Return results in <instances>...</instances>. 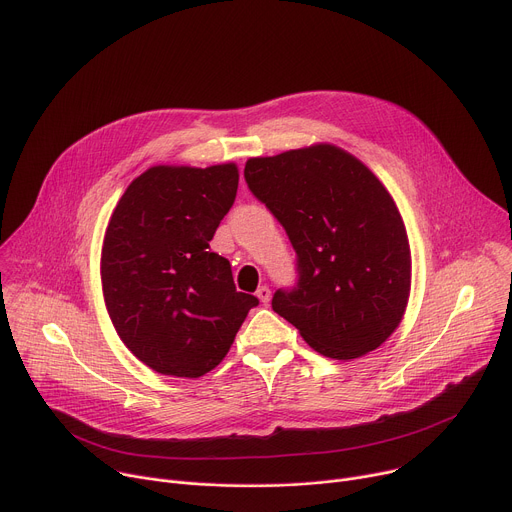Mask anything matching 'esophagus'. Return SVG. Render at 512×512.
Instances as JSON below:
<instances>
[{
    "instance_id": "1",
    "label": "esophagus",
    "mask_w": 512,
    "mask_h": 512,
    "mask_svg": "<svg viewBox=\"0 0 512 512\" xmlns=\"http://www.w3.org/2000/svg\"><path fill=\"white\" fill-rule=\"evenodd\" d=\"M255 294H257V298H259L263 304H267V302L271 300V289H269L267 285H259Z\"/></svg>"
}]
</instances>
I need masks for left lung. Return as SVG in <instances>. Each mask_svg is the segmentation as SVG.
Here are the masks:
<instances>
[{
  "label": "left lung",
  "mask_w": 512,
  "mask_h": 512,
  "mask_svg": "<svg viewBox=\"0 0 512 512\" xmlns=\"http://www.w3.org/2000/svg\"><path fill=\"white\" fill-rule=\"evenodd\" d=\"M245 180L298 255V285L277 289L273 310L328 358L379 348L411 291L407 231L381 180L332 143L251 158Z\"/></svg>",
  "instance_id": "8db88e82"
}]
</instances>
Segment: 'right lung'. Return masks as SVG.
Returning a JSON list of instances; mask_svg holds the SVG:
<instances>
[{
	"mask_svg": "<svg viewBox=\"0 0 512 512\" xmlns=\"http://www.w3.org/2000/svg\"><path fill=\"white\" fill-rule=\"evenodd\" d=\"M237 188L235 164L154 166L111 214L101 251L105 306L123 344L156 373L196 379L212 371L259 304L210 251Z\"/></svg>",
	"mask_w": 512,
	"mask_h": 512,
	"instance_id": "1",
	"label": "right lung"
}]
</instances>
